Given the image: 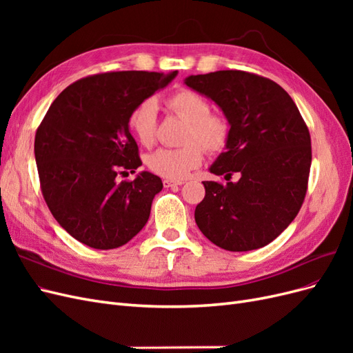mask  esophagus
I'll return each instance as SVG.
<instances>
[{
  "label": "esophagus",
  "instance_id": "34e87169",
  "mask_svg": "<svg viewBox=\"0 0 353 353\" xmlns=\"http://www.w3.org/2000/svg\"><path fill=\"white\" fill-rule=\"evenodd\" d=\"M184 181H174V179H163V185L165 187H175V185H183Z\"/></svg>",
  "mask_w": 353,
  "mask_h": 353
}]
</instances>
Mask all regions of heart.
<instances>
[{"instance_id": "heart-1", "label": "heart", "mask_w": 353, "mask_h": 353, "mask_svg": "<svg viewBox=\"0 0 353 353\" xmlns=\"http://www.w3.org/2000/svg\"><path fill=\"white\" fill-rule=\"evenodd\" d=\"M166 108L188 122L183 143L178 148H157L145 159L147 168L153 174L181 181L191 170L199 168L205 157V148L219 153L227 147L231 135L228 117L212 113V104L201 94L183 88L174 92L165 101ZM157 110L153 100H144L128 116V130L135 140L144 147L154 143Z\"/></svg>"}]
</instances>
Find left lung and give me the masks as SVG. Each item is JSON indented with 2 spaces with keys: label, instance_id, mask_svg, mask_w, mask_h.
I'll return each mask as SVG.
<instances>
[{
  "label": "left lung",
  "instance_id": "left-lung-1",
  "mask_svg": "<svg viewBox=\"0 0 353 353\" xmlns=\"http://www.w3.org/2000/svg\"><path fill=\"white\" fill-rule=\"evenodd\" d=\"M185 85L215 101L231 123L227 152L210 166L227 184L203 181L197 227L221 249L263 248L290 225L306 196L312 148L303 117L279 83L256 73L191 74ZM236 172L241 179L231 183Z\"/></svg>",
  "mask_w": 353,
  "mask_h": 353
}]
</instances>
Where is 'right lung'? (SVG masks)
<instances>
[{
	"label": "right lung",
	"mask_w": 353,
	"mask_h": 353,
	"mask_svg": "<svg viewBox=\"0 0 353 353\" xmlns=\"http://www.w3.org/2000/svg\"><path fill=\"white\" fill-rule=\"evenodd\" d=\"M176 73L91 74L50 105L35 134L39 184L52 216L73 239L92 249H116L147 223L163 184L150 172L117 181L143 165L128 116Z\"/></svg>",
	"instance_id": "add662e5"
}]
</instances>
